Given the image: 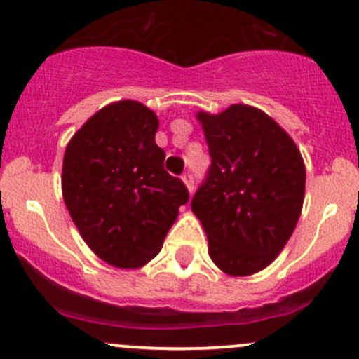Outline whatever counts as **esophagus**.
<instances>
[{"mask_svg": "<svg viewBox=\"0 0 359 359\" xmlns=\"http://www.w3.org/2000/svg\"><path fill=\"white\" fill-rule=\"evenodd\" d=\"M182 180H184V184H186V186H187V189H189V193H193V191H194V177H193V173L186 172L182 175Z\"/></svg>", "mask_w": 359, "mask_h": 359, "instance_id": "34e87169", "label": "esophagus"}]
</instances>
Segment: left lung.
<instances>
[{
	"mask_svg": "<svg viewBox=\"0 0 359 359\" xmlns=\"http://www.w3.org/2000/svg\"><path fill=\"white\" fill-rule=\"evenodd\" d=\"M198 119L212 163L191 208L217 267L248 276L269 266L295 229L306 189L302 156L290 135L255 107L234 104Z\"/></svg>",
	"mask_w": 359,
	"mask_h": 359,
	"instance_id": "left-lung-1",
	"label": "left lung"
}]
</instances>
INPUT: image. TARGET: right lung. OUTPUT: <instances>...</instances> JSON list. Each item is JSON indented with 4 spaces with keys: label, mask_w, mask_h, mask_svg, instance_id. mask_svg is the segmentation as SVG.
<instances>
[{
    "label": "right lung",
    "mask_w": 359,
    "mask_h": 359,
    "mask_svg": "<svg viewBox=\"0 0 359 359\" xmlns=\"http://www.w3.org/2000/svg\"><path fill=\"white\" fill-rule=\"evenodd\" d=\"M158 118L133 100L93 114L67 144L62 194L90 248L116 267H140L161 250L189 201L179 177L165 170L156 146Z\"/></svg>",
    "instance_id": "right-lung-1"
}]
</instances>
